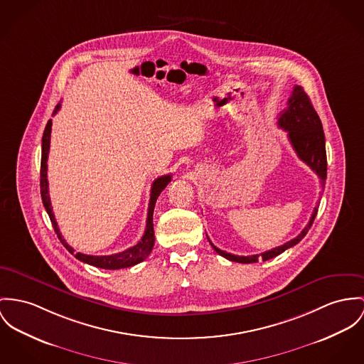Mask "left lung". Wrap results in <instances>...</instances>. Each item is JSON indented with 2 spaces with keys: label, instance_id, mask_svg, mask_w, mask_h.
Segmentation results:
<instances>
[{
  "label": "left lung",
  "instance_id": "obj_1",
  "mask_svg": "<svg viewBox=\"0 0 364 364\" xmlns=\"http://www.w3.org/2000/svg\"><path fill=\"white\" fill-rule=\"evenodd\" d=\"M277 124L288 133V140L291 142L292 148L295 149L296 155L318 176V178L321 180V187L324 188L326 178H327V154H326V139H324L323 124L310 102L308 94L301 85H294L292 95L288 100V108L280 113ZM317 210H318V205L314 208L308 225L302 230V232L298 237L285 242L284 245L273 248L270 251L263 252L260 255L238 256V255L227 253L216 248L212 242L210 245L220 256H223L231 262L256 263L259 259L266 262L269 259L279 256L285 250L296 245L308 234L317 215Z\"/></svg>",
  "mask_w": 364,
  "mask_h": 364
}]
</instances>
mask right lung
<instances>
[{"mask_svg": "<svg viewBox=\"0 0 364 364\" xmlns=\"http://www.w3.org/2000/svg\"><path fill=\"white\" fill-rule=\"evenodd\" d=\"M60 108V104H58L55 107V111L53 114H55ZM51 127H53V120L50 119L44 134H43V141H41V170H40V191H41V199L44 203V208L50 216V220L53 223V227L55 230L56 235L59 238V241L62 242V245L70 252L72 255H75L76 259H79L80 262H84L87 264L100 267V269H108V270H117V269H124V267H132L137 263L142 262L145 257H148V255L154 248V242H155V235H154V209H155V203L158 196H161V193L166 188L170 180H171V174L166 176H161L158 177L151 187V198H149V205H148V216H146V227L144 231V235L140 241L126 250V251L119 252V253H113V255H105V256H94V255H84V253H75V250L63 240L58 224H56L55 216L53 213V206H51V200H50V194H48V180H47V159H48V152H50V141H51Z\"/></svg>", "mask_w": 364, "mask_h": 364, "instance_id": "1", "label": "right lung"}]
</instances>
